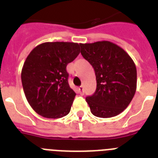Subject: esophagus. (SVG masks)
<instances>
[{"mask_svg": "<svg viewBox=\"0 0 158 158\" xmlns=\"http://www.w3.org/2000/svg\"><path fill=\"white\" fill-rule=\"evenodd\" d=\"M79 93H80V94H82V95H83V94H84V87L83 86H80V87H79Z\"/></svg>", "mask_w": 158, "mask_h": 158, "instance_id": "obj_1", "label": "esophagus"}]
</instances>
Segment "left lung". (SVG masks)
<instances>
[{"mask_svg":"<svg viewBox=\"0 0 158 158\" xmlns=\"http://www.w3.org/2000/svg\"><path fill=\"white\" fill-rule=\"evenodd\" d=\"M81 54L94 67L97 89L86 98L93 115L110 118L121 113L135 96L137 70L124 49L109 41L80 43Z\"/></svg>","mask_w":158,"mask_h":158,"instance_id":"8db88e82","label":"left lung"}]
</instances>
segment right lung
Masks as SVG:
<instances>
[{
  "instance_id": "add662e5",
  "label": "right lung",
  "mask_w": 158,
  "mask_h": 158,
  "mask_svg": "<svg viewBox=\"0 0 158 158\" xmlns=\"http://www.w3.org/2000/svg\"><path fill=\"white\" fill-rule=\"evenodd\" d=\"M79 52L78 43H44L26 58L22 85L27 101L38 115L57 119L69 114L76 94L68 84L66 66Z\"/></svg>"
}]
</instances>
